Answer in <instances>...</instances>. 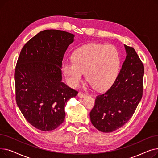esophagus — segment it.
Returning a JSON list of instances; mask_svg holds the SVG:
<instances>
[{
	"instance_id": "1",
	"label": "esophagus",
	"mask_w": 158,
	"mask_h": 158,
	"mask_svg": "<svg viewBox=\"0 0 158 158\" xmlns=\"http://www.w3.org/2000/svg\"><path fill=\"white\" fill-rule=\"evenodd\" d=\"M77 95H78V97H80V98H85V97H86L87 96L86 94H85L83 93V92H79L78 94H77Z\"/></svg>"
}]
</instances>
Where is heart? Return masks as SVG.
<instances>
[{"mask_svg": "<svg viewBox=\"0 0 158 158\" xmlns=\"http://www.w3.org/2000/svg\"><path fill=\"white\" fill-rule=\"evenodd\" d=\"M73 61L63 63V72L70 85L76 87L86 76L97 90L110 88L117 77L120 60L118 52L111 45L92 43L78 48Z\"/></svg>", "mask_w": 158, "mask_h": 158, "instance_id": "heart-1", "label": "heart"}]
</instances>
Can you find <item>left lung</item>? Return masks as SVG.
Here are the masks:
<instances>
[{
	"instance_id": "obj_1",
	"label": "left lung",
	"mask_w": 158,
	"mask_h": 158,
	"mask_svg": "<svg viewBox=\"0 0 158 158\" xmlns=\"http://www.w3.org/2000/svg\"><path fill=\"white\" fill-rule=\"evenodd\" d=\"M124 47L127 55L117 79L107 92L97 96L89 113L93 126L103 132H113L126 124L143 95V64L134 48Z\"/></svg>"
}]
</instances>
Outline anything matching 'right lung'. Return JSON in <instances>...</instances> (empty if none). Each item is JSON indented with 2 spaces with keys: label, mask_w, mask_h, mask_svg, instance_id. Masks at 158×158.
Listing matches in <instances>:
<instances>
[{
  "label": "right lung",
  "mask_w": 158,
  "mask_h": 158,
  "mask_svg": "<svg viewBox=\"0 0 158 158\" xmlns=\"http://www.w3.org/2000/svg\"><path fill=\"white\" fill-rule=\"evenodd\" d=\"M74 35L60 30L41 31L25 44L15 71L16 101L27 121L49 131L65 118L69 99L78 92L62 81V61Z\"/></svg>",
  "instance_id": "add662e5"
}]
</instances>
